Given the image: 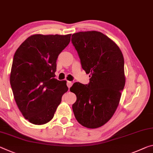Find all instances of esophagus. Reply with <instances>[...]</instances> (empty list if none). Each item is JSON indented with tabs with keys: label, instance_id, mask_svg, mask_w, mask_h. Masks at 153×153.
I'll use <instances>...</instances> for the list:
<instances>
[{
	"label": "esophagus",
	"instance_id": "esophagus-1",
	"mask_svg": "<svg viewBox=\"0 0 153 153\" xmlns=\"http://www.w3.org/2000/svg\"><path fill=\"white\" fill-rule=\"evenodd\" d=\"M72 84H73V83H72L71 82H70V81H67V85L68 88H69L72 86Z\"/></svg>",
	"mask_w": 153,
	"mask_h": 153
}]
</instances>
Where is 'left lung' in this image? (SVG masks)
<instances>
[{
  "label": "left lung",
  "mask_w": 153,
  "mask_h": 153,
  "mask_svg": "<svg viewBox=\"0 0 153 153\" xmlns=\"http://www.w3.org/2000/svg\"><path fill=\"white\" fill-rule=\"evenodd\" d=\"M71 42L91 77L88 84L76 82L70 88L77 97L72 109L79 124L95 129L110 120L119 104L125 84L124 58L119 47L98 31L74 33Z\"/></svg>",
  "instance_id": "obj_1"
}]
</instances>
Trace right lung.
<instances>
[{
	"label": "right lung",
	"mask_w": 153,
	"mask_h": 153,
	"mask_svg": "<svg viewBox=\"0 0 153 153\" xmlns=\"http://www.w3.org/2000/svg\"><path fill=\"white\" fill-rule=\"evenodd\" d=\"M66 35H31L14 54L10 84L19 110L34 125L45 124L54 117L67 82L54 78L56 60L70 42Z\"/></svg>",
	"instance_id": "right-lung-1"
}]
</instances>
